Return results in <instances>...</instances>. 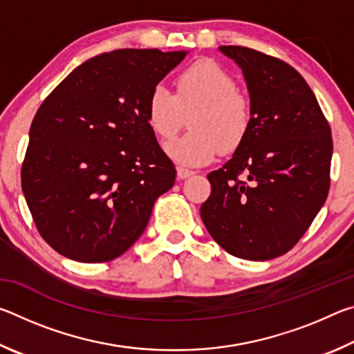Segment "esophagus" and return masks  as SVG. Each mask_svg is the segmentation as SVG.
I'll use <instances>...</instances> for the list:
<instances>
[{"label": "esophagus", "mask_w": 354, "mask_h": 354, "mask_svg": "<svg viewBox=\"0 0 354 354\" xmlns=\"http://www.w3.org/2000/svg\"><path fill=\"white\" fill-rule=\"evenodd\" d=\"M176 173H178V178H179V179H185V178H190V176L195 175L194 171L187 170V169H183V167H178Z\"/></svg>", "instance_id": "34e87169"}]
</instances>
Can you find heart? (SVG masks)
Returning a JSON list of instances; mask_svg holds the SVG:
<instances>
[{"label":"heart","mask_w":354,"mask_h":354,"mask_svg":"<svg viewBox=\"0 0 354 354\" xmlns=\"http://www.w3.org/2000/svg\"><path fill=\"white\" fill-rule=\"evenodd\" d=\"M236 81L212 61H196L175 80V93L156 86L148 97L147 122L153 133L169 140L190 115V133L171 140L167 154L184 167L211 164L220 151L231 153L247 137L251 103Z\"/></svg>","instance_id":"obj_1"}]
</instances>
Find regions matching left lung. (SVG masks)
<instances>
[{"mask_svg": "<svg viewBox=\"0 0 354 354\" xmlns=\"http://www.w3.org/2000/svg\"><path fill=\"white\" fill-rule=\"evenodd\" d=\"M218 50L242 68L253 115L232 158L207 175L201 220L230 254L268 261L303 237L326 200L331 129L289 64L245 46Z\"/></svg>", "mask_w": 354, "mask_h": 354, "instance_id": "8db88e82", "label": "left lung"}]
</instances>
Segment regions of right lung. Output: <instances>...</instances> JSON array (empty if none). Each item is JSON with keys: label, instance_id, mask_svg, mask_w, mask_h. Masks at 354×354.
Instances as JSON below:
<instances>
[{"label": "right lung", "instance_id": "obj_1", "mask_svg": "<svg viewBox=\"0 0 354 354\" xmlns=\"http://www.w3.org/2000/svg\"><path fill=\"white\" fill-rule=\"evenodd\" d=\"M187 51L115 50L88 59L48 95L29 129L21 189L59 254L106 262L142 236L176 170L147 122L153 88Z\"/></svg>", "mask_w": 354, "mask_h": 354}]
</instances>
